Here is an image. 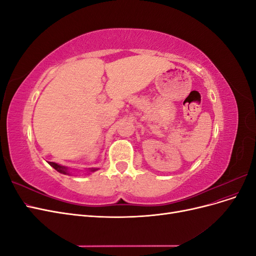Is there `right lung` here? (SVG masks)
<instances>
[{"label": "right lung", "instance_id": "1", "mask_svg": "<svg viewBox=\"0 0 256 256\" xmlns=\"http://www.w3.org/2000/svg\"><path fill=\"white\" fill-rule=\"evenodd\" d=\"M48 164L53 168H56L58 172H60V173H62V174H65V175H69L70 173H69V170H68V168H66V166H60V164H56V162H48ZM98 168H88V172H95V171H97Z\"/></svg>", "mask_w": 256, "mask_h": 256}]
</instances>
